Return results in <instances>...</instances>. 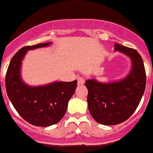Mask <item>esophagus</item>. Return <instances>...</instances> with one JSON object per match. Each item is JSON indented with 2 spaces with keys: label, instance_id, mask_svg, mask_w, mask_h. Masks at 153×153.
<instances>
[{
  "label": "esophagus",
  "instance_id": "esophagus-1",
  "mask_svg": "<svg viewBox=\"0 0 153 153\" xmlns=\"http://www.w3.org/2000/svg\"><path fill=\"white\" fill-rule=\"evenodd\" d=\"M84 82H85V80H84V78H82V77H78V85H82V84H84Z\"/></svg>",
  "mask_w": 153,
  "mask_h": 153
}]
</instances>
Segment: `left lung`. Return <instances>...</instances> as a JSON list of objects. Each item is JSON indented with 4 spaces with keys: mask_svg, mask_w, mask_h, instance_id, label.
<instances>
[{
    "mask_svg": "<svg viewBox=\"0 0 153 153\" xmlns=\"http://www.w3.org/2000/svg\"><path fill=\"white\" fill-rule=\"evenodd\" d=\"M115 50L130 58L132 69L119 81L104 84L87 80V103L92 118L104 125H115L126 121L137 109L146 87V71L140 54L135 49L115 44Z\"/></svg>",
    "mask_w": 153,
    "mask_h": 153,
    "instance_id": "left-lung-1",
    "label": "left lung"
}]
</instances>
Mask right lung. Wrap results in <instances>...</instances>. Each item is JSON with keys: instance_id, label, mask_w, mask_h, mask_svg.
<instances>
[{"instance_id": "add662e5", "label": "right lung", "mask_w": 153, "mask_h": 153, "mask_svg": "<svg viewBox=\"0 0 153 153\" xmlns=\"http://www.w3.org/2000/svg\"><path fill=\"white\" fill-rule=\"evenodd\" d=\"M50 44L47 42L21 48L12 57L6 75V89L12 105L25 121L37 126H49L62 119L78 83L75 80L41 86L24 84L20 75L24 55L28 50L47 47Z\"/></svg>"}]
</instances>
